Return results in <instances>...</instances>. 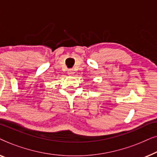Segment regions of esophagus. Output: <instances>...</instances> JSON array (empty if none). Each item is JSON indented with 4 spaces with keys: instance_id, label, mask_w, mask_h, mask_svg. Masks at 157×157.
<instances>
[{
    "instance_id": "34e87169",
    "label": "esophagus",
    "mask_w": 157,
    "mask_h": 157,
    "mask_svg": "<svg viewBox=\"0 0 157 157\" xmlns=\"http://www.w3.org/2000/svg\"><path fill=\"white\" fill-rule=\"evenodd\" d=\"M74 74V71L73 69H69L68 71V74L69 75V76H73Z\"/></svg>"
}]
</instances>
